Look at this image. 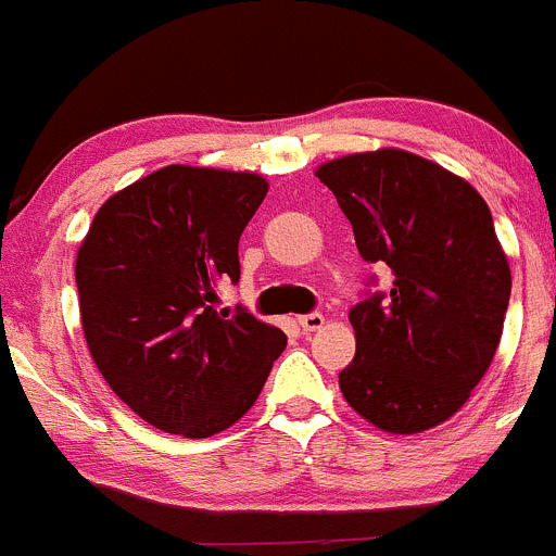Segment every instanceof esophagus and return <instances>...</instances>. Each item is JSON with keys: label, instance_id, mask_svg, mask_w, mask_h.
Listing matches in <instances>:
<instances>
[{"label": "esophagus", "instance_id": "1", "mask_svg": "<svg viewBox=\"0 0 556 556\" xmlns=\"http://www.w3.org/2000/svg\"><path fill=\"white\" fill-rule=\"evenodd\" d=\"M296 324L302 327V332H318L324 327V316L321 313H305V316L296 318Z\"/></svg>", "mask_w": 556, "mask_h": 556}]
</instances>
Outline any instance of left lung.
<instances>
[{"instance_id": "left-lung-1", "label": "left lung", "mask_w": 556, "mask_h": 556, "mask_svg": "<svg viewBox=\"0 0 556 556\" xmlns=\"http://www.w3.org/2000/svg\"><path fill=\"white\" fill-rule=\"evenodd\" d=\"M354 227L356 249L392 273L356 302L345 403L394 435L452 419L489 370L503 334L510 267L483 197L441 164L400 148L316 169Z\"/></svg>"}]
</instances>
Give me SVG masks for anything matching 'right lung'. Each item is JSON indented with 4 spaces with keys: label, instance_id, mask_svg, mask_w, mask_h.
I'll list each match as a JSON object with an SVG mask.
<instances>
[{
    "label": "right lung",
    "instance_id": "obj_1",
    "mask_svg": "<svg viewBox=\"0 0 556 556\" xmlns=\"http://www.w3.org/2000/svg\"><path fill=\"white\" fill-rule=\"evenodd\" d=\"M267 197L254 173L169 164L110 197L75 262L80 321L108 387L156 430L211 438L256 403L286 334L245 307L238 243Z\"/></svg>",
    "mask_w": 556,
    "mask_h": 556
}]
</instances>
